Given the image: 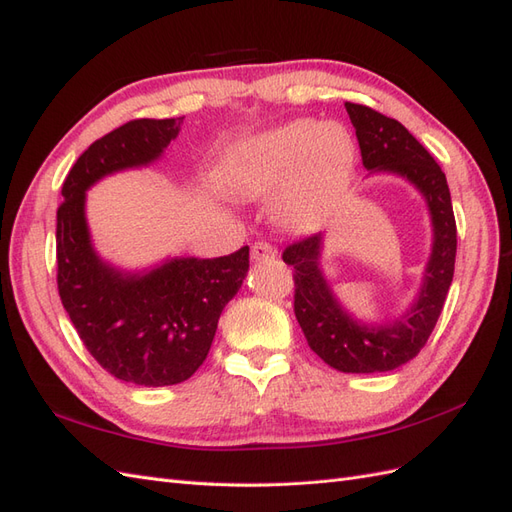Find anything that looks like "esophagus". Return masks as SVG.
Wrapping results in <instances>:
<instances>
[{
	"mask_svg": "<svg viewBox=\"0 0 512 512\" xmlns=\"http://www.w3.org/2000/svg\"><path fill=\"white\" fill-rule=\"evenodd\" d=\"M275 254H277L275 247H273L271 243H267V241H258V243L252 245V258H254L256 262L275 258Z\"/></svg>",
	"mask_w": 512,
	"mask_h": 512,
	"instance_id": "esophagus-1",
	"label": "esophagus"
}]
</instances>
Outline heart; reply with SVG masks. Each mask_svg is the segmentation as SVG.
I'll use <instances>...</instances> for the list:
<instances>
[{
	"label": "heart",
	"mask_w": 512,
	"mask_h": 512,
	"mask_svg": "<svg viewBox=\"0 0 512 512\" xmlns=\"http://www.w3.org/2000/svg\"><path fill=\"white\" fill-rule=\"evenodd\" d=\"M356 160L350 132L339 123L294 121L243 143L226 168V188L241 198L285 190L282 220L312 224L324 198L348 181Z\"/></svg>",
	"instance_id": "1"
}]
</instances>
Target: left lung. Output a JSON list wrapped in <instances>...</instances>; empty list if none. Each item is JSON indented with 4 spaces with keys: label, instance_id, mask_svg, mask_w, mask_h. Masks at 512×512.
I'll return each mask as SVG.
<instances>
[{
    "label": "left lung",
    "instance_id": "obj_1",
    "mask_svg": "<svg viewBox=\"0 0 512 512\" xmlns=\"http://www.w3.org/2000/svg\"><path fill=\"white\" fill-rule=\"evenodd\" d=\"M346 111L359 138L363 166L401 175L427 200L433 247L423 288L406 318L384 327H365L344 312L322 277V232L290 243L282 258L292 267L294 316L309 348L346 374H378L414 359L436 327L455 273L457 224L446 175L431 153L397 119L354 102H346Z\"/></svg>",
    "mask_w": 512,
    "mask_h": 512
}]
</instances>
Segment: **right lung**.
Wrapping results in <instances>:
<instances>
[{
	"label": "right lung",
	"mask_w": 512,
	"mask_h": 512,
	"mask_svg": "<svg viewBox=\"0 0 512 512\" xmlns=\"http://www.w3.org/2000/svg\"><path fill=\"white\" fill-rule=\"evenodd\" d=\"M181 123L132 119L98 138L70 168L57 209L61 303L100 367L141 386L179 384L203 365L222 309L250 269L247 245L220 258H173L141 275L108 267L91 247L85 190L104 175L158 160Z\"/></svg>",
	"instance_id": "obj_1"
}]
</instances>
